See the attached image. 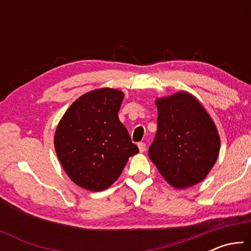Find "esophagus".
I'll return each instance as SVG.
<instances>
[{"label":"esophagus","mask_w":251,"mask_h":251,"mask_svg":"<svg viewBox=\"0 0 251 251\" xmlns=\"http://www.w3.org/2000/svg\"><path fill=\"white\" fill-rule=\"evenodd\" d=\"M137 146H138V148H139V151H141V152H143V151H146V144H145V143H143V142L138 143V144H137Z\"/></svg>","instance_id":"obj_1"}]
</instances>
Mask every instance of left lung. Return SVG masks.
<instances>
[{
	"label": "left lung",
	"instance_id": "8db88e82",
	"mask_svg": "<svg viewBox=\"0 0 251 251\" xmlns=\"http://www.w3.org/2000/svg\"><path fill=\"white\" fill-rule=\"evenodd\" d=\"M157 131L148 156L172 186L186 188L201 182L214 166L220 139L201 103L180 92L156 101Z\"/></svg>",
	"mask_w": 251,
	"mask_h": 251
}]
</instances>
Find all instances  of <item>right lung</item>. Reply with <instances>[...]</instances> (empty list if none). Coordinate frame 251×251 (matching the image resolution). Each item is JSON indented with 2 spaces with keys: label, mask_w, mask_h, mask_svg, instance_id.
I'll return each mask as SVG.
<instances>
[{
  "label": "right lung",
  "mask_w": 251,
  "mask_h": 251,
  "mask_svg": "<svg viewBox=\"0 0 251 251\" xmlns=\"http://www.w3.org/2000/svg\"><path fill=\"white\" fill-rule=\"evenodd\" d=\"M124 94L113 88L86 93L66 110L55 131V151L76 185L100 192L138 152L118 118Z\"/></svg>",
  "instance_id": "obj_1"
}]
</instances>
